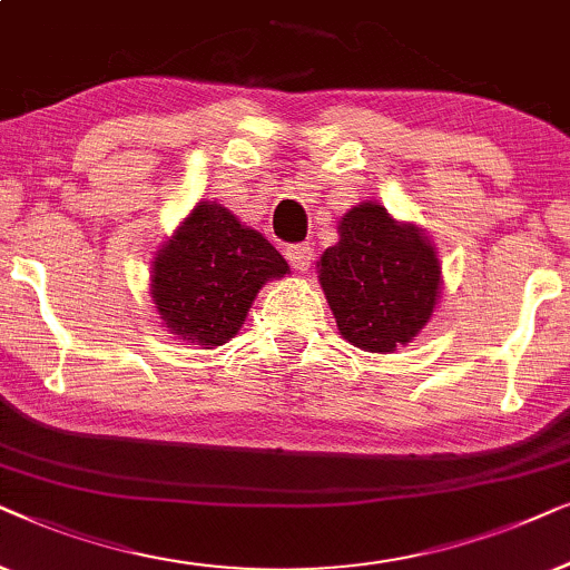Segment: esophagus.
Here are the masks:
<instances>
[{"label":"esophagus","instance_id":"obj_1","mask_svg":"<svg viewBox=\"0 0 570 570\" xmlns=\"http://www.w3.org/2000/svg\"><path fill=\"white\" fill-rule=\"evenodd\" d=\"M313 247L309 245H289L286 247V261H289L299 273H305L313 263Z\"/></svg>","mask_w":570,"mask_h":570}]
</instances>
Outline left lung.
<instances>
[{
    "label": "left lung",
    "instance_id": "obj_1",
    "mask_svg": "<svg viewBox=\"0 0 570 570\" xmlns=\"http://www.w3.org/2000/svg\"><path fill=\"white\" fill-rule=\"evenodd\" d=\"M338 333L364 352H396L424 325L440 297V261L420 226L401 224L377 203L338 222V242L317 263Z\"/></svg>",
    "mask_w": 570,
    "mask_h": 570
}]
</instances>
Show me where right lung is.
<instances>
[{
	"label": "right lung",
	"mask_w": 570,
	"mask_h": 570,
	"mask_svg": "<svg viewBox=\"0 0 570 570\" xmlns=\"http://www.w3.org/2000/svg\"><path fill=\"white\" fill-rule=\"evenodd\" d=\"M289 263L222 203H197L154 257L150 297L174 338L203 348L234 338L271 278Z\"/></svg>",
	"instance_id": "1"
}]
</instances>
